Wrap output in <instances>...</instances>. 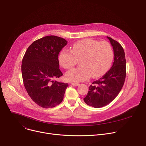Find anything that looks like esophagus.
Masks as SVG:
<instances>
[{"mask_svg":"<svg viewBox=\"0 0 146 146\" xmlns=\"http://www.w3.org/2000/svg\"><path fill=\"white\" fill-rule=\"evenodd\" d=\"M72 85L73 86H79V83H72Z\"/></svg>","mask_w":146,"mask_h":146,"instance_id":"34e87169","label":"esophagus"}]
</instances>
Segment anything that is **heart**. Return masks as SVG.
<instances>
[{
	"label": "heart",
	"instance_id": "b5f03b06",
	"mask_svg": "<svg viewBox=\"0 0 146 146\" xmlns=\"http://www.w3.org/2000/svg\"><path fill=\"white\" fill-rule=\"evenodd\" d=\"M113 58V52L108 42H100L86 38L75 42L72 50L63 48L58 55L61 66L66 69L73 67L80 59L79 67L73 68L66 74L67 80L82 82L104 74L110 67Z\"/></svg>",
	"mask_w": 146,
	"mask_h": 146
}]
</instances>
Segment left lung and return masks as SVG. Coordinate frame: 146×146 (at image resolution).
Segmentation results:
<instances>
[{
  "mask_svg": "<svg viewBox=\"0 0 146 146\" xmlns=\"http://www.w3.org/2000/svg\"><path fill=\"white\" fill-rule=\"evenodd\" d=\"M113 50L114 61L112 67L103 76L89 86L85 102L95 108H101L111 102L123 86L126 76V60L121 45L107 36Z\"/></svg>",
  "mask_w": 146,
  "mask_h": 146,
  "instance_id": "8db88e82",
  "label": "left lung"
}]
</instances>
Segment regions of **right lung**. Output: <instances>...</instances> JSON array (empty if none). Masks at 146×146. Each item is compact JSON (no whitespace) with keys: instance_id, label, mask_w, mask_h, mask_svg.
I'll return each mask as SVG.
<instances>
[{"instance_id":"add662e5","label":"right lung","mask_w":146,"mask_h":146,"mask_svg":"<svg viewBox=\"0 0 146 146\" xmlns=\"http://www.w3.org/2000/svg\"><path fill=\"white\" fill-rule=\"evenodd\" d=\"M67 42L59 36H44L31 44L23 57L21 70L24 86L32 100L42 108L60 104L68 86L55 80L63 75L58 56Z\"/></svg>"}]
</instances>
